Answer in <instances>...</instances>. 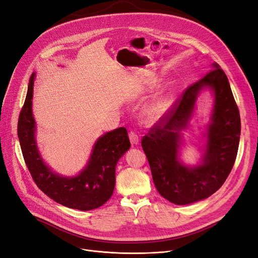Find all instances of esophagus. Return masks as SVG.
Here are the masks:
<instances>
[{"label": "esophagus", "instance_id": "34e87169", "mask_svg": "<svg viewBox=\"0 0 258 258\" xmlns=\"http://www.w3.org/2000/svg\"><path fill=\"white\" fill-rule=\"evenodd\" d=\"M128 137H130V141H131V143H132L133 145H136V144L139 143V136L137 135V133L133 132V131L130 132Z\"/></svg>", "mask_w": 258, "mask_h": 258}]
</instances>
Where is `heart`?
<instances>
[{
    "label": "heart",
    "mask_w": 258,
    "mask_h": 258,
    "mask_svg": "<svg viewBox=\"0 0 258 258\" xmlns=\"http://www.w3.org/2000/svg\"><path fill=\"white\" fill-rule=\"evenodd\" d=\"M173 103V99L171 97H162L155 100L152 103H150L145 109V116L147 119L151 122H155L162 118L166 111L170 109Z\"/></svg>",
    "instance_id": "b5f03b06"
}]
</instances>
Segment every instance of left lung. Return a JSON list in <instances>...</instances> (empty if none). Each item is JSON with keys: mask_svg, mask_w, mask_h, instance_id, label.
Here are the masks:
<instances>
[{"mask_svg": "<svg viewBox=\"0 0 258 258\" xmlns=\"http://www.w3.org/2000/svg\"><path fill=\"white\" fill-rule=\"evenodd\" d=\"M213 67L185 89L171 111L155 123L141 141L157 191L175 205H189L214 194L225 183L237 156L239 110L225 72L216 63ZM205 88H210L215 95V108L203 162L191 168L177 159L180 131L186 127L197 96Z\"/></svg>", "mask_w": 258, "mask_h": 258, "instance_id": "left-lung-1", "label": "left lung"}]
</instances>
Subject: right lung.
I'll return each instance as SVG.
<instances>
[{
    "label": "right lung",
    "mask_w": 258,
    "mask_h": 258,
    "mask_svg": "<svg viewBox=\"0 0 258 258\" xmlns=\"http://www.w3.org/2000/svg\"><path fill=\"white\" fill-rule=\"evenodd\" d=\"M35 78L36 74H32L18 122L22 154L33 181L44 194L67 208L89 211L103 206L114 192L117 162L131 147L126 128L119 127L100 137L80 174L63 177L53 173L44 163L35 137L36 122L31 107Z\"/></svg>",
    "instance_id": "add662e5"
}]
</instances>
